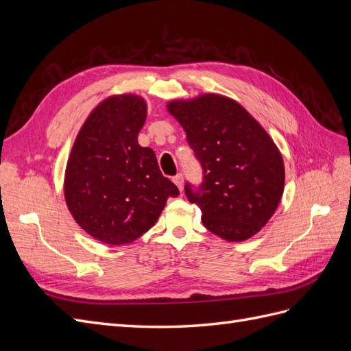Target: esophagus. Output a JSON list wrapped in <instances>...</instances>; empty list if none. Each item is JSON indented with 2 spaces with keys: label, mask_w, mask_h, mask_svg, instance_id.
<instances>
[{
  "label": "esophagus",
  "mask_w": 351,
  "mask_h": 351,
  "mask_svg": "<svg viewBox=\"0 0 351 351\" xmlns=\"http://www.w3.org/2000/svg\"><path fill=\"white\" fill-rule=\"evenodd\" d=\"M174 184L178 187L180 192H183V186H184V180H183V174H177L174 178H173Z\"/></svg>",
  "instance_id": "obj_1"
}]
</instances>
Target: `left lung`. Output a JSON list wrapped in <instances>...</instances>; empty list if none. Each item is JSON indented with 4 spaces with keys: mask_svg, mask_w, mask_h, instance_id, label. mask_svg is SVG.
Listing matches in <instances>:
<instances>
[{
    "mask_svg": "<svg viewBox=\"0 0 351 351\" xmlns=\"http://www.w3.org/2000/svg\"><path fill=\"white\" fill-rule=\"evenodd\" d=\"M167 110L182 124L204 168V183L186 184L206 230L227 241H244L262 230L284 192L282 155L267 130L224 95L174 99Z\"/></svg>",
    "mask_w": 351,
    "mask_h": 351,
    "instance_id": "obj_1",
    "label": "left lung"
}]
</instances>
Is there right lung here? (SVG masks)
I'll use <instances>...</instances> for the list:
<instances>
[{
  "instance_id": "right-lung-1",
  "label": "right lung",
  "mask_w": 351,
  "mask_h": 351,
  "mask_svg": "<svg viewBox=\"0 0 351 351\" xmlns=\"http://www.w3.org/2000/svg\"><path fill=\"white\" fill-rule=\"evenodd\" d=\"M146 112L139 95L105 98L84 120L67 159L64 199L71 217L111 246L143 236L168 197L180 195L159 171L155 152L137 142Z\"/></svg>"
}]
</instances>
